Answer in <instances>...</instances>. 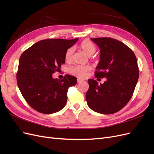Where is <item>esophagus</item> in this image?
Here are the masks:
<instances>
[{
	"mask_svg": "<svg viewBox=\"0 0 154 154\" xmlns=\"http://www.w3.org/2000/svg\"><path fill=\"white\" fill-rule=\"evenodd\" d=\"M77 82H78V83H81V82H83V80H82V79L78 78V80H77Z\"/></svg>",
	"mask_w": 154,
	"mask_h": 154,
	"instance_id": "esophagus-1",
	"label": "esophagus"
}]
</instances>
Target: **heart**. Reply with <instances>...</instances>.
Segmentation results:
<instances>
[{
	"instance_id": "b5f03b06",
	"label": "heart",
	"mask_w": 154,
	"mask_h": 154,
	"mask_svg": "<svg viewBox=\"0 0 154 154\" xmlns=\"http://www.w3.org/2000/svg\"><path fill=\"white\" fill-rule=\"evenodd\" d=\"M80 49L88 57H91L96 51L95 44L88 40H83L79 46ZM73 49H68L65 53V60L66 62H71L73 58ZM69 72L80 78H85L88 76L91 71V67L88 66H73L69 68Z\"/></svg>"
}]
</instances>
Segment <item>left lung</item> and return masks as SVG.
Instances as JSON below:
<instances>
[{
	"label": "left lung",
	"instance_id": "8db88e82",
	"mask_svg": "<svg viewBox=\"0 0 154 154\" xmlns=\"http://www.w3.org/2000/svg\"><path fill=\"white\" fill-rule=\"evenodd\" d=\"M100 49L96 78H106L103 84L88 79L85 97L90 108L102 114L117 112L131 99L139 78L137 58L132 49L112 38H91Z\"/></svg>",
	"mask_w": 154,
	"mask_h": 154
}]
</instances>
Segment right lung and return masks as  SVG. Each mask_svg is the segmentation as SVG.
<instances>
[{
  "instance_id": "right-lung-1",
  "label": "right lung",
  "mask_w": 154,
  "mask_h": 154,
  "mask_svg": "<svg viewBox=\"0 0 154 154\" xmlns=\"http://www.w3.org/2000/svg\"><path fill=\"white\" fill-rule=\"evenodd\" d=\"M78 38L46 39L32 45L22 54L17 80L22 96L32 109L53 114L66 106L67 91L75 85L76 77L66 75L62 80L52 74L65 63V53Z\"/></svg>"
}]
</instances>
